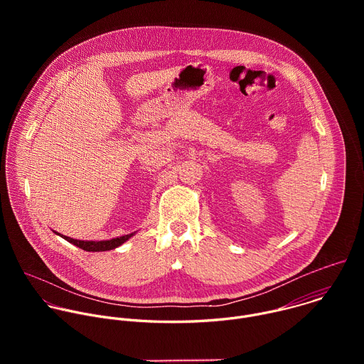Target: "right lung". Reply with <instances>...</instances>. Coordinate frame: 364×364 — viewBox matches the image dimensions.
<instances>
[{"label":"right lung","instance_id":"add662e5","mask_svg":"<svg viewBox=\"0 0 364 364\" xmlns=\"http://www.w3.org/2000/svg\"><path fill=\"white\" fill-rule=\"evenodd\" d=\"M55 233L60 235L58 232H55ZM134 235H135V232L129 233V235L119 236V237H114L111 240H77V239H72V237H68V236H63V235H60V236L63 239H66L68 242L73 243L75 246L86 250V252H105V250H111V249H115V247L121 246L122 243H125Z\"/></svg>","mask_w":364,"mask_h":364}]
</instances>
